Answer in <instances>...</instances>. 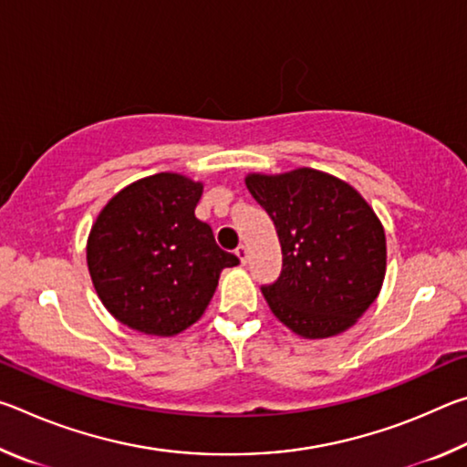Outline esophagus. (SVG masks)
Returning <instances> with one entry per match:
<instances>
[{
	"label": "esophagus",
	"mask_w": 467,
	"mask_h": 467,
	"mask_svg": "<svg viewBox=\"0 0 467 467\" xmlns=\"http://www.w3.org/2000/svg\"><path fill=\"white\" fill-rule=\"evenodd\" d=\"M236 257L241 259V264H247V257H249V249H247V244H239V247H236Z\"/></svg>",
	"instance_id": "1"
}]
</instances>
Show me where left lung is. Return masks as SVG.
<instances>
[{"label": "left lung", "mask_w": 467, "mask_h": 467, "mask_svg": "<svg viewBox=\"0 0 467 467\" xmlns=\"http://www.w3.org/2000/svg\"><path fill=\"white\" fill-rule=\"evenodd\" d=\"M244 183L282 244L280 278L262 286L272 313L306 339L352 327L385 278V231L373 208L346 181L306 167L253 172Z\"/></svg>", "instance_id": "obj_1"}]
</instances>
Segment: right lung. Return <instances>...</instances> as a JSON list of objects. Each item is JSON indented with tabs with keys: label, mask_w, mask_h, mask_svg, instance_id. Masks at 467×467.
<instances>
[{
	"label": "right lung",
	"mask_w": 467,
	"mask_h": 467,
	"mask_svg": "<svg viewBox=\"0 0 467 467\" xmlns=\"http://www.w3.org/2000/svg\"><path fill=\"white\" fill-rule=\"evenodd\" d=\"M203 185L158 172L123 187L100 210L86 244L102 305L141 334L171 337L202 317L220 272L239 257L195 218Z\"/></svg>",
	"instance_id": "obj_1"
}]
</instances>
